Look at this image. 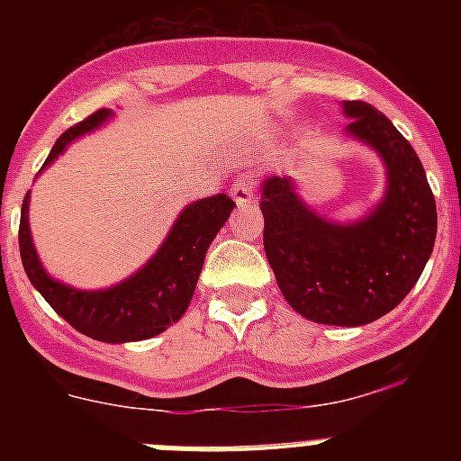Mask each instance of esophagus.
<instances>
[{
  "instance_id": "esophagus-1",
  "label": "esophagus",
  "mask_w": 461,
  "mask_h": 461,
  "mask_svg": "<svg viewBox=\"0 0 461 461\" xmlns=\"http://www.w3.org/2000/svg\"><path fill=\"white\" fill-rule=\"evenodd\" d=\"M230 195H233V201L238 203L240 207L249 205L256 195L254 180H251V177H244V175L242 177H238V180H235V185L230 186Z\"/></svg>"
}]
</instances>
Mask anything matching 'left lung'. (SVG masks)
<instances>
[{
    "mask_svg": "<svg viewBox=\"0 0 461 461\" xmlns=\"http://www.w3.org/2000/svg\"><path fill=\"white\" fill-rule=\"evenodd\" d=\"M346 133L369 142L388 168L376 210L337 226L304 205L288 177H267L260 195L263 247L281 293L300 316L323 325L372 323L420 279L437 240V203L420 158L388 117L344 101Z\"/></svg>",
    "mask_w": 461,
    "mask_h": 461,
    "instance_id": "left-lung-1",
    "label": "left lung"
}]
</instances>
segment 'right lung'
I'll use <instances>...</instances> for the list:
<instances>
[{
	"instance_id": "1",
	"label": "right lung",
	"mask_w": 461,
	"mask_h": 461,
	"mask_svg": "<svg viewBox=\"0 0 461 461\" xmlns=\"http://www.w3.org/2000/svg\"><path fill=\"white\" fill-rule=\"evenodd\" d=\"M110 115L113 113L108 108H101L67 129L57 138L43 168L57 154H62L68 142L96 129ZM27 203H30V195H24L18 230L20 258H23L24 272L36 291L46 297V303L71 328L92 339L108 341V344L149 339L182 319V313L186 312L191 297H194L207 247L217 238L235 207V203L226 194H217L194 203L175 221L173 230L161 244V249L154 254V258L131 279L122 281L108 291H76V288L50 279L46 270L41 267L39 256L32 244Z\"/></svg>"
}]
</instances>
